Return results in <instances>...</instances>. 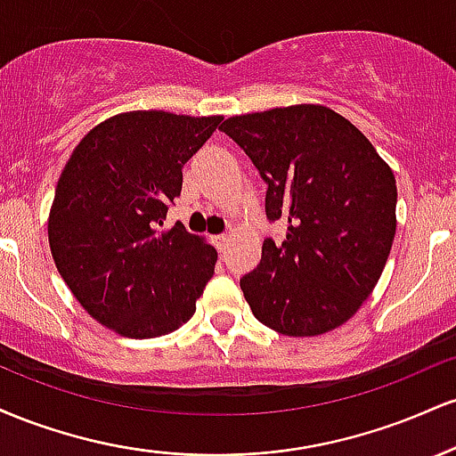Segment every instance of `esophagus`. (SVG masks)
Here are the masks:
<instances>
[{"mask_svg": "<svg viewBox=\"0 0 456 456\" xmlns=\"http://www.w3.org/2000/svg\"><path fill=\"white\" fill-rule=\"evenodd\" d=\"M212 244L216 246L218 250H224V246L229 244V235H227V233H218V235H212Z\"/></svg>", "mask_w": 456, "mask_h": 456, "instance_id": "34e87169", "label": "esophagus"}]
</instances>
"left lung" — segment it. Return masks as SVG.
Instances as JSON below:
<instances>
[{"label": "left lung", "instance_id": "1", "mask_svg": "<svg viewBox=\"0 0 456 456\" xmlns=\"http://www.w3.org/2000/svg\"><path fill=\"white\" fill-rule=\"evenodd\" d=\"M221 130L265 182V216L287 223L240 279L264 326L287 337L338 328L378 285L396 232V182L370 141L319 104L235 115Z\"/></svg>", "mask_w": 456, "mask_h": 456}]
</instances>
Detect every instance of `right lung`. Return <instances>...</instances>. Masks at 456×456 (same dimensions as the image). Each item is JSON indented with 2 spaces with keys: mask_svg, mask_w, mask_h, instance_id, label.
<instances>
[{
  "mask_svg": "<svg viewBox=\"0 0 456 456\" xmlns=\"http://www.w3.org/2000/svg\"><path fill=\"white\" fill-rule=\"evenodd\" d=\"M221 115H115L72 151L55 188L49 244L61 279L98 323L128 338L174 332L195 315L216 250L175 223L182 169Z\"/></svg>",
  "mask_w": 456,
  "mask_h": 456,
  "instance_id": "right-lung-1",
  "label": "right lung"
}]
</instances>
